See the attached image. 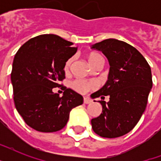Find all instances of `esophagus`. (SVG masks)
I'll list each match as a JSON object with an SVG mask.
<instances>
[{
    "label": "esophagus",
    "mask_w": 161,
    "mask_h": 161,
    "mask_svg": "<svg viewBox=\"0 0 161 161\" xmlns=\"http://www.w3.org/2000/svg\"><path fill=\"white\" fill-rule=\"evenodd\" d=\"M83 103H86V104H88V103H92V100L88 98H83Z\"/></svg>",
    "instance_id": "1"
}]
</instances>
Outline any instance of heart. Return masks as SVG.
Returning <instances> with one entry per match:
<instances>
[{
  "label": "heart",
  "instance_id": "b5f03b06",
  "mask_svg": "<svg viewBox=\"0 0 161 161\" xmlns=\"http://www.w3.org/2000/svg\"><path fill=\"white\" fill-rule=\"evenodd\" d=\"M88 61L89 64L91 65V67H93L96 64H98V63H103V58H102V56L100 54L96 53H89L88 55ZM71 62H72V59H68L65 63V66H64V70L68 71L69 69V67H70ZM95 82H93V81H84L82 80V79H77L72 83V87L75 91H77L78 93H85L86 92H88L89 90H92L93 88H96Z\"/></svg>",
  "mask_w": 161,
  "mask_h": 161
}]
</instances>
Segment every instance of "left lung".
<instances>
[{"mask_svg": "<svg viewBox=\"0 0 161 161\" xmlns=\"http://www.w3.org/2000/svg\"><path fill=\"white\" fill-rule=\"evenodd\" d=\"M102 52L109 63L105 84L91 98L109 97L98 101L101 114L91 120L94 132L103 138H117L134 129L145 112L152 88V75L145 58L130 44L117 39H106L92 45Z\"/></svg>", "mask_w": 161, "mask_h": 161, "instance_id": "8db88e82", "label": "left lung"}]
</instances>
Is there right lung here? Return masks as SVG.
<instances>
[{"mask_svg": "<svg viewBox=\"0 0 161 161\" xmlns=\"http://www.w3.org/2000/svg\"><path fill=\"white\" fill-rule=\"evenodd\" d=\"M78 47L54 34L30 39L15 55L11 80L15 106L26 125L36 131L50 133L62 130L73 108L83 98L71 88L59 97L53 93L65 78L64 66Z\"/></svg>", "mask_w": 161, "mask_h": 161, "instance_id": "1", "label": "right lung"}]
</instances>
